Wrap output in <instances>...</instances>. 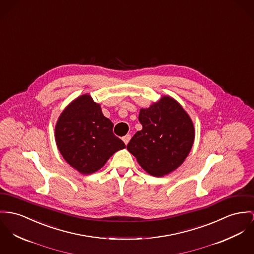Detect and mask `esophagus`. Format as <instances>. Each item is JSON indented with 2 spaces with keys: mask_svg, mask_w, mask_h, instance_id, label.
<instances>
[{
  "mask_svg": "<svg viewBox=\"0 0 254 254\" xmlns=\"http://www.w3.org/2000/svg\"><path fill=\"white\" fill-rule=\"evenodd\" d=\"M130 138H131V135H130V134H127L126 136L123 137V141L125 142V144H126V145H127V143L129 142Z\"/></svg>",
  "mask_w": 254,
  "mask_h": 254,
  "instance_id": "obj_1",
  "label": "esophagus"
}]
</instances>
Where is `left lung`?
Listing matches in <instances>:
<instances>
[{"mask_svg":"<svg viewBox=\"0 0 254 254\" xmlns=\"http://www.w3.org/2000/svg\"><path fill=\"white\" fill-rule=\"evenodd\" d=\"M142 129L127 144L140 166L150 175L162 177L183 164L195 136L194 126L183 106L163 96L148 108H141Z\"/></svg>","mask_w":254,"mask_h":254,"instance_id":"left-lung-1","label":"left lung"}]
</instances>
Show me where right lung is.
I'll list each match as a JSON object with an SVG mask.
<instances>
[{
    "label": "right lung",
    "mask_w": 254,
    "mask_h": 254,
    "mask_svg": "<svg viewBox=\"0 0 254 254\" xmlns=\"http://www.w3.org/2000/svg\"><path fill=\"white\" fill-rule=\"evenodd\" d=\"M113 123L88 94L72 100L61 113L55 140L64 160L82 174L97 172L110 156L125 149L113 133Z\"/></svg>",
    "instance_id": "obj_1"
}]
</instances>
